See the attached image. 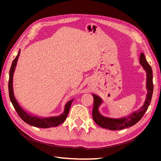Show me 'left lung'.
I'll return each mask as SVG.
<instances>
[{"mask_svg":"<svg viewBox=\"0 0 161 161\" xmlns=\"http://www.w3.org/2000/svg\"><path fill=\"white\" fill-rule=\"evenodd\" d=\"M140 63L144 69L147 72V95L143 106L140 109L133 112L129 116L124 117L123 118L113 119L104 117L99 111V107L102 103V99L99 96L92 95L94 99V105L92 108V119L100 127L109 129L111 130H123L132 126L142 119L143 115L147 111L152 99L153 92V70L152 68L149 65L146 60L145 56L143 53H141L140 56Z\"/></svg>","mask_w":161,"mask_h":161,"instance_id":"left-lung-1","label":"left lung"}]
</instances>
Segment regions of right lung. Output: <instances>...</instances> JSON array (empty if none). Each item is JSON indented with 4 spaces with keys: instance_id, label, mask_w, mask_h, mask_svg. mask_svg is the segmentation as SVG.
<instances>
[{
    "instance_id": "1",
    "label": "right lung",
    "mask_w": 161,
    "mask_h": 161,
    "mask_svg": "<svg viewBox=\"0 0 161 161\" xmlns=\"http://www.w3.org/2000/svg\"><path fill=\"white\" fill-rule=\"evenodd\" d=\"M19 54H20V50L19 51L17 56L14 59L12 63L10 71H9L8 93H9V97H10L11 101L14 107V109L16 110L19 116L20 117V118L25 121V123L28 124L30 125L35 126V127H37V128H42L56 127V126L59 125L60 124L64 122L65 119H66L67 115L69 114V112L70 110V105L74 99H72L69 102H67V103L65 105L64 112H63V114H61L60 115L43 118H39V117H37V116H33L30 114H28L27 112L24 110L20 105H19L13 93V73H14V69H15V66L17 65V62L18 60Z\"/></svg>"
}]
</instances>
